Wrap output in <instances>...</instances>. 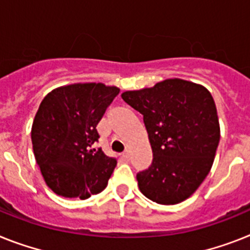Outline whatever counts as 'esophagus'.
<instances>
[{
	"mask_svg": "<svg viewBox=\"0 0 250 250\" xmlns=\"http://www.w3.org/2000/svg\"><path fill=\"white\" fill-rule=\"evenodd\" d=\"M122 159L125 161H128L129 160V151L127 150L125 152H123V155H122Z\"/></svg>",
	"mask_w": 250,
	"mask_h": 250,
	"instance_id": "obj_1",
	"label": "esophagus"
}]
</instances>
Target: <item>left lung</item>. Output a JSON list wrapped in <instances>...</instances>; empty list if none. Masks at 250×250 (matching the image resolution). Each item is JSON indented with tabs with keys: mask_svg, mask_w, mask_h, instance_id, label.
Masks as SVG:
<instances>
[{
	"mask_svg": "<svg viewBox=\"0 0 250 250\" xmlns=\"http://www.w3.org/2000/svg\"><path fill=\"white\" fill-rule=\"evenodd\" d=\"M122 99L144 115L152 164L137 174L148 200L177 205L201 186L213 164L220 141L215 102L202 85L167 79L152 87L125 91Z\"/></svg>",
	"mask_w": 250,
	"mask_h": 250,
	"instance_id": "obj_1",
	"label": "left lung"
}]
</instances>
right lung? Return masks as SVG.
I'll return each mask as SVG.
<instances>
[{
	"instance_id": "right-lung-1",
	"label": "right lung",
	"mask_w": 250,
	"mask_h": 250,
	"mask_svg": "<svg viewBox=\"0 0 250 250\" xmlns=\"http://www.w3.org/2000/svg\"><path fill=\"white\" fill-rule=\"evenodd\" d=\"M119 89L104 83H72L52 90L31 127L35 160L56 194L86 200L105 189L117 160L93 148L96 125Z\"/></svg>"
}]
</instances>
